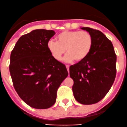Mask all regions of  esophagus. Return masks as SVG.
I'll return each mask as SVG.
<instances>
[{
    "mask_svg": "<svg viewBox=\"0 0 127 127\" xmlns=\"http://www.w3.org/2000/svg\"><path fill=\"white\" fill-rule=\"evenodd\" d=\"M66 68H67V70H68V73H69V65H66Z\"/></svg>",
    "mask_w": 127,
    "mask_h": 127,
    "instance_id": "1",
    "label": "esophagus"
}]
</instances>
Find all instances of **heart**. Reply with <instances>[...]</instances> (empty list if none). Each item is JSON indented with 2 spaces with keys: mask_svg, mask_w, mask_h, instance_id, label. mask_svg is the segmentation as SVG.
Segmentation results:
<instances>
[{
  "mask_svg": "<svg viewBox=\"0 0 127 127\" xmlns=\"http://www.w3.org/2000/svg\"><path fill=\"white\" fill-rule=\"evenodd\" d=\"M57 42L50 40L47 48L51 56L57 61H61L66 52L64 60L66 62L81 61L85 59L91 52L93 39L86 31H64L58 34Z\"/></svg>",
  "mask_w": 127,
  "mask_h": 127,
  "instance_id": "obj_1",
  "label": "heart"
}]
</instances>
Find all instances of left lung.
I'll use <instances>...</instances> for the list:
<instances>
[{"label": "left lung", "mask_w": 127, "mask_h": 127, "mask_svg": "<svg viewBox=\"0 0 127 127\" xmlns=\"http://www.w3.org/2000/svg\"><path fill=\"white\" fill-rule=\"evenodd\" d=\"M91 34L93 44L88 56L69 67L73 80L74 97L82 104H92L103 99L113 84L116 74V55L113 45L97 30L81 28Z\"/></svg>", "instance_id": "1"}]
</instances>
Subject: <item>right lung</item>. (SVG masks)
Segmentation results:
<instances>
[{
	"label": "right lung",
	"instance_id": "1",
	"mask_svg": "<svg viewBox=\"0 0 127 127\" xmlns=\"http://www.w3.org/2000/svg\"><path fill=\"white\" fill-rule=\"evenodd\" d=\"M53 30H35L22 35L10 57L14 87L25 103L47 109L56 102L58 88L68 75L64 64L54 59L47 44Z\"/></svg>",
	"mask_w": 127,
	"mask_h": 127
}]
</instances>
